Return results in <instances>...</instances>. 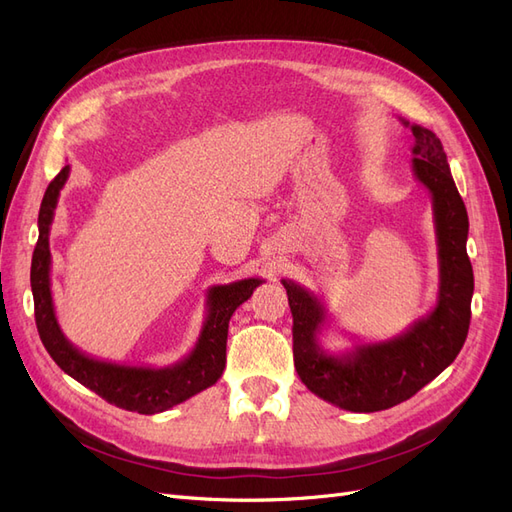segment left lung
I'll use <instances>...</instances> for the list:
<instances>
[{
    "mask_svg": "<svg viewBox=\"0 0 512 512\" xmlns=\"http://www.w3.org/2000/svg\"><path fill=\"white\" fill-rule=\"evenodd\" d=\"M412 132V173L431 194L438 239L436 307L386 342L354 344L342 354L320 346L329 312L312 290L282 280L292 312L294 367L309 391L350 412H378L410 399L455 361L470 329L474 273L466 252L468 211L440 138L401 119Z\"/></svg>",
    "mask_w": 512,
    "mask_h": 512,
    "instance_id": "8db88e82",
    "label": "left lung"
}]
</instances>
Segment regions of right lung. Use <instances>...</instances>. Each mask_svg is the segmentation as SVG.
Wrapping results in <instances>:
<instances>
[{"instance_id": "obj_1", "label": "right lung", "mask_w": 512, "mask_h": 512, "mask_svg": "<svg viewBox=\"0 0 512 512\" xmlns=\"http://www.w3.org/2000/svg\"><path fill=\"white\" fill-rule=\"evenodd\" d=\"M70 175V166L59 170L44 192L38 213V243L32 258V292L36 327L42 344L53 361L81 382L87 389L106 399L117 408L158 414L173 408L196 393L209 389L220 380L226 367V337L228 322L235 309L252 297V292L265 282L260 277H247L224 286L207 290V318L200 329L198 342L192 352L175 365L168 367H134L94 359L76 348L61 331L53 294H51V247L49 235L55 218L59 192Z\"/></svg>"}]
</instances>
